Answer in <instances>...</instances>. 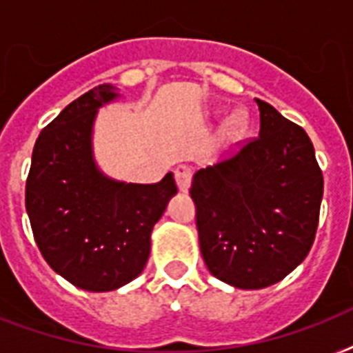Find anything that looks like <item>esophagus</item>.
<instances>
[{
	"mask_svg": "<svg viewBox=\"0 0 353 353\" xmlns=\"http://www.w3.org/2000/svg\"><path fill=\"white\" fill-rule=\"evenodd\" d=\"M174 177H176L177 188L181 190V192H187L188 187H190V183H192V168L187 165H177L174 168Z\"/></svg>",
	"mask_w": 353,
	"mask_h": 353,
	"instance_id": "34e87169",
	"label": "esophagus"
}]
</instances>
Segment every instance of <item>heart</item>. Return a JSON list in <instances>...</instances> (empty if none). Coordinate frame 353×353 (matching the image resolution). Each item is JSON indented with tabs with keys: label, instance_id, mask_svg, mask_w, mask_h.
Segmentation results:
<instances>
[{
	"label": "heart",
	"instance_id": "b5f03b06",
	"mask_svg": "<svg viewBox=\"0 0 353 353\" xmlns=\"http://www.w3.org/2000/svg\"><path fill=\"white\" fill-rule=\"evenodd\" d=\"M245 126H247L245 119L241 117V115H234L231 121L227 122V126H225L227 137H238V135H241V133H243Z\"/></svg>",
	"mask_w": 353,
	"mask_h": 353
}]
</instances>
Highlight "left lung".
<instances>
[{
    "mask_svg": "<svg viewBox=\"0 0 353 353\" xmlns=\"http://www.w3.org/2000/svg\"><path fill=\"white\" fill-rule=\"evenodd\" d=\"M260 135L194 174L199 249L216 279L262 290L307 256L319 225L323 172L307 133L258 101Z\"/></svg>",
    "mask_w": 353,
    "mask_h": 353,
    "instance_id": "left-lung-1",
    "label": "left lung"
}]
</instances>
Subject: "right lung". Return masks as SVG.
I'll list each match as a JSON object with an SVG mask.
<instances>
[{"instance_id":"obj_1","label":"right lung","mask_w":353,"mask_h":353,"mask_svg":"<svg viewBox=\"0 0 353 353\" xmlns=\"http://www.w3.org/2000/svg\"><path fill=\"white\" fill-rule=\"evenodd\" d=\"M117 97L112 84L73 101L36 139L25 207L41 256L85 291H113L143 273L150 234L177 192L172 172L159 183L102 176L91 154L97 110Z\"/></svg>"}]
</instances>
